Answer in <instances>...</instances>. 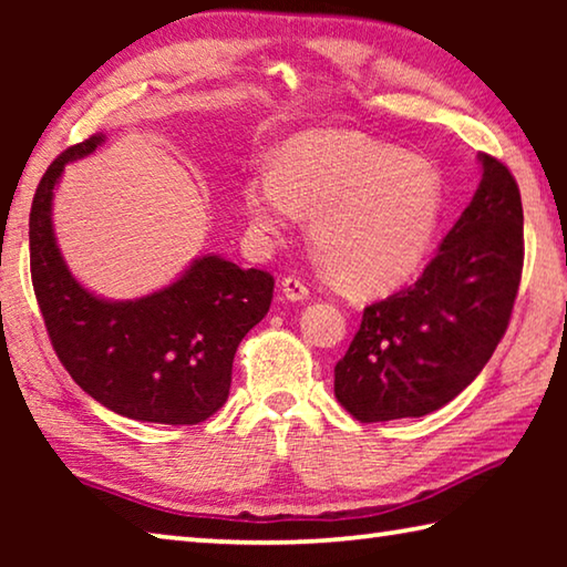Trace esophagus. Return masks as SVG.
<instances>
[{
    "label": "esophagus",
    "mask_w": 567,
    "mask_h": 567,
    "mask_svg": "<svg viewBox=\"0 0 567 567\" xmlns=\"http://www.w3.org/2000/svg\"><path fill=\"white\" fill-rule=\"evenodd\" d=\"M282 292H285L287 300H292V302H300V300H307V297H310V290H307V285L300 280V277H295V275H287L285 277V280H282Z\"/></svg>",
    "instance_id": "esophagus-1"
}]
</instances>
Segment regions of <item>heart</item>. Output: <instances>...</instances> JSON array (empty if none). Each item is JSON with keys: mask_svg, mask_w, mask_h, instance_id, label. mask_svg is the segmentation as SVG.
I'll list each match as a JSON object with an SVG mask.
<instances>
[{"mask_svg": "<svg viewBox=\"0 0 567 567\" xmlns=\"http://www.w3.org/2000/svg\"><path fill=\"white\" fill-rule=\"evenodd\" d=\"M443 177L427 159L348 130L295 134L275 169L243 182L245 215L260 235H282L297 213L324 270L342 290L390 292L420 270L443 217Z\"/></svg>", "mask_w": 567, "mask_h": 567, "instance_id": "heart-1", "label": "heart"}]
</instances>
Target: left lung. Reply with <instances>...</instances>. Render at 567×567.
<instances>
[{"label":"left lung","instance_id":"1","mask_svg":"<svg viewBox=\"0 0 567 567\" xmlns=\"http://www.w3.org/2000/svg\"><path fill=\"white\" fill-rule=\"evenodd\" d=\"M473 203L415 285L362 310L334 398L360 422L422 417L473 382L511 324L523 277V203L493 155Z\"/></svg>","mask_w":567,"mask_h":567}]
</instances>
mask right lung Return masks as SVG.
<instances>
[{"label": "right lung", "instance_id": "add662e5", "mask_svg": "<svg viewBox=\"0 0 567 567\" xmlns=\"http://www.w3.org/2000/svg\"><path fill=\"white\" fill-rule=\"evenodd\" d=\"M92 134L66 147L37 185L30 213V270L54 354L90 398L117 415L197 425L225 405L233 360L272 302L275 277L217 255L175 285L134 302L90 295L66 270L52 233V189L70 159L94 152Z\"/></svg>", "mask_w": 567, "mask_h": 567}]
</instances>
